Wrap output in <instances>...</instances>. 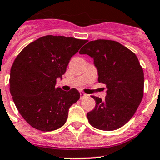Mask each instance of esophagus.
Listing matches in <instances>:
<instances>
[{"instance_id":"obj_1","label":"esophagus","mask_w":160,"mask_h":160,"mask_svg":"<svg viewBox=\"0 0 160 160\" xmlns=\"http://www.w3.org/2000/svg\"><path fill=\"white\" fill-rule=\"evenodd\" d=\"M80 98H81V99H82V98H84V97H85V96L87 95L86 94H85V93L82 92V91H80Z\"/></svg>"}]
</instances>
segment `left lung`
I'll return each instance as SVG.
<instances>
[{
	"mask_svg": "<svg viewBox=\"0 0 160 160\" xmlns=\"http://www.w3.org/2000/svg\"><path fill=\"white\" fill-rule=\"evenodd\" d=\"M80 54L94 58L98 80L106 85L107 95L92 96L95 107L87 119L96 129L111 131L119 129L131 119L144 95V71L134 52L110 40L90 41Z\"/></svg>",
	"mask_w": 160,
	"mask_h": 160,
	"instance_id": "8db88e82",
	"label": "left lung"
}]
</instances>
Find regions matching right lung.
Returning a JSON list of instances; mask_svg holds the SVG:
<instances>
[{"label":"right lung","instance_id":"right-lung-1","mask_svg":"<svg viewBox=\"0 0 160 160\" xmlns=\"http://www.w3.org/2000/svg\"><path fill=\"white\" fill-rule=\"evenodd\" d=\"M86 40L42 36L26 46L11 69L10 92L24 119L41 131H52L66 122L70 107L80 99L76 89L56 87L70 59Z\"/></svg>","mask_w":160,"mask_h":160}]
</instances>
